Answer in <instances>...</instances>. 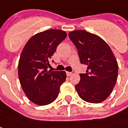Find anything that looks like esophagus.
I'll return each instance as SVG.
<instances>
[{
	"instance_id": "34e87169",
	"label": "esophagus",
	"mask_w": 128,
	"mask_h": 128,
	"mask_svg": "<svg viewBox=\"0 0 128 128\" xmlns=\"http://www.w3.org/2000/svg\"><path fill=\"white\" fill-rule=\"evenodd\" d=\"M66 74L68 76H70L72 75V72H66Z\"/></svg>"
}]
</instances>
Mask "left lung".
I'll list each match as a JSON object with an SVG mask.
<instances>
[{"mask_svg": "<svg viewBox=\"0 0 128 128\" xmlns=\"http://www.w3.org/2000/svg\"><path fill=\"white\" fill-rule=\"evenodd\" d=\"M69 37L77 48L80 63L87 66L75 85L80 98L89 103L104 101L118 75V64L110 48L101 37L83 30L70 32Z\"/></svg>", "mask_w": 128, "mask_h": 128, "instance_id": "left-lung-1", "label": "left lung"}]
</instances>
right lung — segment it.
Returning <instances> with one entry per match:
<instances>
[{"label": "right lung", "mask_w": 128, "mask_h": 128, "mask_svg": "<svg viewBox=\"0 0 128 128\" xmlns=\"http://www.w3.org/2000/svg\"><path fill=\"white\" fill-rule=\"evenodd\" d=\"M66 37L67 33L61 30H47L33 35L22 50L18 63L20 82L27 98L35 104L53 102L65 81V72L47 69L49 59Z\"/></svg>", "instance_id": "add662e5"}]
</instances>
